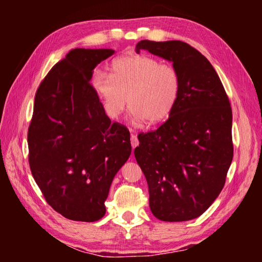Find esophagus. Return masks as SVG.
I'll return each mask as SVG.
<instances>
[{"mask_svg":"<svg viewBox=\"0 0 262 262\" xmlns=\"http://www.w3.org/2000/svg\"><path fill=\"white\" fill-rule=\"evenodd\" d=\"M130 143H132V148L133 150H134L137 145H139V139H137V136L135 134H132V137H130Z\"/></svg>","mask_w":262,"mask_h":262,"instance_id":"1","label":"esophagus"}]
</instances>
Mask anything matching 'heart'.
Wrapping results in <instances>:
<instances>
[{"instance_id": "1", "label": "heart", "mask_w": 262, "mask_h": 262, "mask_svg": "<svg viewBox=\"0 0 262 262\" xmlns=\"http://www.w3.org/2000/svg\"><path fill=\"white\" fill-rule=\"evenodd\" d=\"M92 86L111 119L120 118L128 103L135 120L158 123L176 107L180 78L172 66L152 56L133 54L113 62L112 76L96 72Z\"/></svg>"}]
</instances>
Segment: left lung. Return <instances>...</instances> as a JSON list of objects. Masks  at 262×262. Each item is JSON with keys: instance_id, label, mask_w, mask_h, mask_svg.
Wrapping results in <instances>:
<instances>
[{"instance_id": "left-lung-1", "label": "left lung", "mask_w": 262, "mask_h": 262, "mask_svg": "<svg viewBox=\"0 0 262 262\" xmlns=\"http://www.w3.org/2000/svg\"><path fill=\"white\" fill-rule=\"evenodd\" d=\"M172 62L180 78L174 110L156 130L140 133L134 150L155 217L183 222L202 215L224 187L233 157L232 111L219 75L200 52L179 40H141Z\"/></svg>"}]
</instances>
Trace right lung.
Here are the masks:
<instances>
[{"label": "right lung", "instance_id": "obj_1", "mask_svg": "<svg viewBox=\"0 0 262 262\" xmlns=\"http://www.w3.org/2000/svg\"><path fill=\"white\" fill-rule=\"evenodd\" d=\"M113 50L75 48L39 85L28 130L29 164L53 209L73 221L105 215L114 176L132 152L126 126L111 122L90 84Z\"/></svg>", "mask_w": 262, "mask_h": 262}]
</instances>
